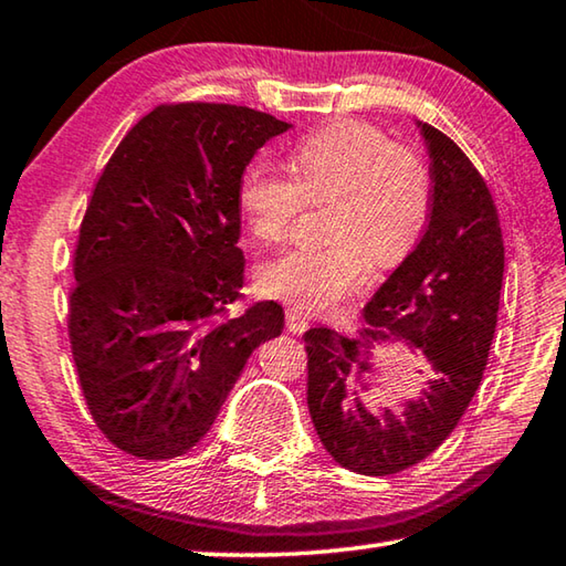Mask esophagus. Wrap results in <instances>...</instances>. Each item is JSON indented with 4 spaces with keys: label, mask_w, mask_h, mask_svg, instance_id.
I'll return each instance as SVG.
<instances>
[{
    "label": "esophagus",
    "mask_w": 566,
    "mask_h": 566,
    "mask_svg": "<svg viewBox=\"0 0 566 566\" xmlns=\"http://www.w3.org/2000/svg\"><path fill=\"white\" fill-rule=\"evenodd\" d=\"M285 325H287V329H291L293 335H303L305 329H307V317H305V313H301V311H295V307H291V311L285 313Z\"/></svg>",
    "instance_id": "obj_1"
}]
</instances>
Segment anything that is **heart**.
Listing matches in <instances>:
<instances>
[{"label":"heart","mask_w":566,"mask_h":566,"mask_svg":"<svg viewBox=\"0 0 566 566\" xmlns=\"http://www.w3.org/2000/svg\"><path fill=\"white\" fill-rule=\"evenodd\" d=\"M287 159L295 182L261 165L243 172L239 211L259 247H279L305 205L329 199L325 247L287 251L255 271L265 295L323 313L365 283L369 255L391 265L409 253L431 211V167L419 150L357 117L307 133Z\"/></svg>","instance_id":"1"}]
</instances>
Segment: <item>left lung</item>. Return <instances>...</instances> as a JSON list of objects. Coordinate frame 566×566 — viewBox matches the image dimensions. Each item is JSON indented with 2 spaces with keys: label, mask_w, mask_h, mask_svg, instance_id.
I'll use <instances>...</instances> for the list:
<instances>
[{
  "label": "left lung",
  "mask_w": 566,
  "mask_h": 566,
  "mask_svg": "<svg viewBox=\"0 0 566 566\" xmlns=\"http://www.w3.org/2000/svg\"><path fill=\"white\" fill-rule=\"evenodd\" d=\"M429 147L433 197L416 249L367 303L361 327L303 335L307 409L325 451L361 475H391L449 439L488 365L497 325L505 247L483 175L449 135L419 123ZM384 342L419 346L437 377L403 412L375 410L366 397L368 352Z\"/></svg>",
  "instance_id": "8db88e82"
}]
</instances>
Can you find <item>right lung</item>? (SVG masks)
I'll return each instance as SVG.
<instances>
[{"label": "right lung", "mask_w": 566, "mask_h": 566, "mask_svg": "<svg viewBox=\"0 0 566 566\" xmlns=\"http://www.w3.org/2000/svg\"><path fill=\"white\" fill-rule=\"evenodd\" d=\"M231 103H163L115 147L73 251L69 337L83 399L117 449L163 461L201 441L283 307L243 293L239 182L287 130Z\"/></svg>", "instance_id": "1"}]
</instances>
